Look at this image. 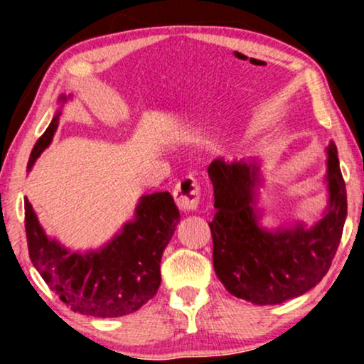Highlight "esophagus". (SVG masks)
<instances>
[{
    "instance_id": "34e87169",
    "label": "esophagus",
    "mask_w": 364,
    "mask_h": 364,
    "mask_svg": "<svg viewBox=\"0 0 364 364\" xmlns=\"http://www.w3.org/2000/svg\"><path fill=\"white\" fill-rule=\"evenodd\" d=\"M173 195L174 202L183 212L196 210L200 198H202V186H200L198 179H195L193 176H185L176 183Z\"/></svg>"
}]
</instances>
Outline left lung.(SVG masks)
<instances>
[{
    "label": "left lung",
    "instance_id": "1",
    "mask_svg": "<svg viewBox=\"0 0 364 364\" xmlns=\"http://www.w3.org/2000/svg\"><path fill=\"white\" fill-rule=\"evenodd\" d=\"M328 212L310 231L301 225L267 232L253 210L255 164L217 159L208 166L217 214L208 223L214 241V269L236 298L255 304H279L315 287L328 272L339 248L348 195L336 144L328 149Z\"/></svg>",
    "mask_w": 364,
    "mask_h": 364
}]
</instances>
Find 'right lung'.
<instances>
[{"instance_id": "obj_1", "label": "right lung", "mask_w": 364, "mask_h": 364, "mask_svg": "<svg viewBox=\"0 0 364 364\" xmlns=\"http://www.w3.org/2000/svg\"><path fill=\"white\" fill-rule=\"evenodd\" d=\"M66 97H63L65 101ZM60 112L36 141L27 169L51 144ZM179 223V210L168 191L145 195L128 223L99 252L70 253L44 235L25 198V232L31 260L37 272L65 304L82 315H129L156 296L161 286V257Z\"/></svg>"}]
</instances>
